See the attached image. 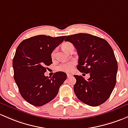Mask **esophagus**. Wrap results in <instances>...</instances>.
I'll return each mask as SVG.
<instances>
[{"instance_id": "1", "label": "esophagus", "mask_w": 128, "mask_h": 128, "mask_svg": "<svg viewBox=\"0 0 128 128\" xmlns=\"http://www.w3.org/2000/svg\"><path fill=\"white\" fill-rule=\"evenodd\" d=\"M67 76H68V78H70V76H72V75L69 74H68L67 75Z\"/></svg>"}]
</instances>
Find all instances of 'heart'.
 I'll list each match as a JSON object with an SVG mask.
<instances>
[{
    "mask_svg": "<svg viewBox=\"0 0 128 128\" xmlns=\"http://www.w3.org/2000/svg\"><path fill=\"white\" fill-rule=\"evenodd\" d=\"M62 48L66 52H70V50L72 48H74V45H72L71 43L70 42H66L64 43L62 45ZM56 49L54 50L52 53V58H54L56 54ZM74 63L73 62H68L64 63V64H60V66L57 67V70L58 71H61V72H69L72 69L74 68Z\"/></svg>",
    "mask_w": 128,
    "mask_h": 128,
    "instance_id": "b5f03b06",
    "label": "heart"
}]
</instances>
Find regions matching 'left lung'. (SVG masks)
I'll use <instances>...</instances> for the list:
<instances>
[{
	"mask_svg": "<svg viewBox=\"0 0 128 128\" xmlns=\"http://www.w3.org/2000/svg\"><path fill=\"white\" fill-rule=\"evenodd\" d=\"M65 41L72 43L77 50V69L90 74L86 80L74 75V89L76 96L83 103L96 107L109 98L116 82L118 64L112 48L106 40L89 34L67 36Z\"/></svg>",
	"mask_w": 128,
	"mask_h": 128,
	"instance_id": "1",
	"label": "left lung"
}]
</instances>
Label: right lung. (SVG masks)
<instances>
[{"label":"right lung","instance_id":"right-lung-1","mask_svg":"<svg viewBox=\"0 0 128 128\" xmlns=\"http://www.w3.org/2000/svg\"><path fill=\"white\" fill-rule=\"evenodd\" d=\"M65 38L39 35L24 40L17 47L13 60L14 81L22 98L33 106L53 100L66 80L67 74L60 71L52 77L44 75L53 63L52 53Z\"/></svg>","mask_w":128,"mask_h":128}]
</instances>
